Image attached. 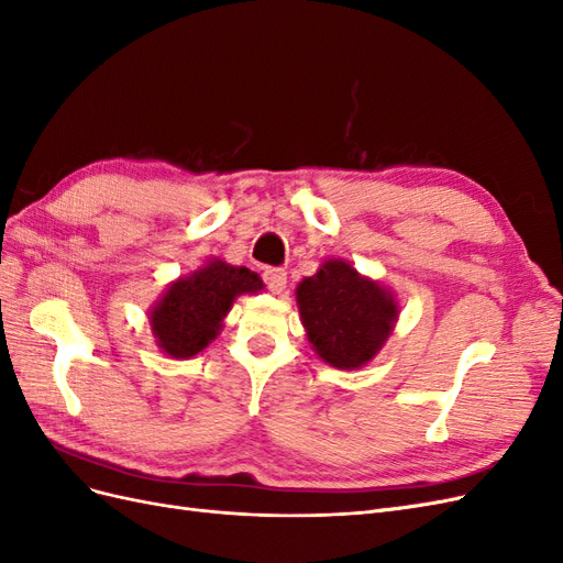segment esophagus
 Masks as SVG:
<instances>
[{
    "label": "esophagus",
    "mask_w": 563,
    "mask_h": 563,
    "mask_svg": "<svg viewBox=\"0 0 563 563\" xmlns=\"http://www.w3.org/2000/svg\"><path fill=\"white\" fill-rule=\"evenodd\" d=\"M263 279H265V284H267L272 294H282L286 288V272L279 269V267H267L263 272Z\"/></svg>",
    "instance_id": "obj_1"
}]
</instances>
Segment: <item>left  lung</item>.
Segmentation results:
<instances>
[{
  "label": "left lung",
  "instance_id": "left-lung-1",
  "mask_svg": "<svg viewBox=\"0 0 563 563\" xmlns=\"http://www.w3.org/2000/svg\"><path fill=\"white\" fill-rule=\"evenodd\" d=\"M300 321L323 362L354 371L380 352L399 314L395 294L331 258L296 288Z\"/></svg>",
  "mask_w": 563,
  "mask_h": 563
}]
</instances>
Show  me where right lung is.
I'll list each match as a JSON object with an SVG mask.
<instances>
[{"instance_id":"right-lung-1","label":"right lung","mask_w":563,"mask_h":563,"mask_svg":"<svg viewBox=\"0 0 563 563\" xmlns=\"http://www.w3.org/2000/svg\"><path fill=\"white\" fill-rule=\"evenodd\" d=\"M261 288L263 279L255 272L218 258L178 277L150 310L159 350L174 360H190L216 340L234 298Z\"/></svg>"}]
</instances>
